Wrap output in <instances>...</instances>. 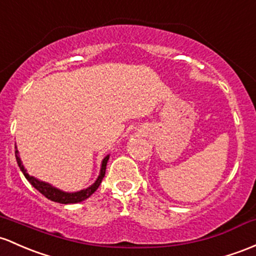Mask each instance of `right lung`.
<instances>
[{"label":"right lung","mask_w":256,"mask_h":256,"mask_svg":"<svg viewBox=\"0 0 256 256\" xmlns=\"http://www.w3.org/2000/svg\"><path fill=\"white\" fill-rule=\"evenodd\" d=\"M16 162H18V166L20 168L22 172L24 174L25 178H26L28 181L32 184V186L35 187L41 194H44L47 199H50V200L56 202V203L75 204V203H80V202L85 200V199L88 198V196H91L94 192H96V190L100 187V182H102V180L106 175V162H108L109 156H106V158L102 160L100 175H98V178L96 181H94V184H91L90 187L85 188V190H78V192H72V193L64 192V190H58V188L53 187L52 184H47V182L40 181V180L34 178V176H30L29 174L26 172V169L24 168V165L22 164V160L19 158V152L16 150Z\"/></svg>","instance_id":"add662e5"}]
</instances>
